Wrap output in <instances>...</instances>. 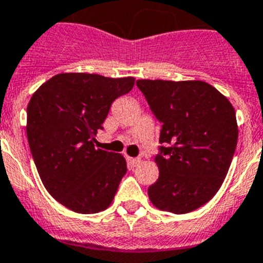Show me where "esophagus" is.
<instances>
[{"mask_svg": "<svg viewBox=\"0 0 263 263\" xmlns=\"http://www.w3.org/2000/svg\"><path fill=\"white\" fill-rule=\"evenodd\" d=\"M139 163H140V159H136V157H128L129 166H136Z\"/></svg>", "mask_w": 263, "mask_h": 263, "instance_id": "esophagus-1", "label": "esophagus"}]
</instances>
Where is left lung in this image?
Instances as JSON below:
<instances>
[{
	"instance_id": "obj_1",
	"label": "left lung",
	"mask_w": 263,
	"mask_h": 263,
	"mask_svg": "<svg viewBox=\"0 0 263 263\" xmlns=\"http://www.w3.org/2000/svg\"><path fill=\"white\" fill-rule=\"evenodd\" d=\"M161 123L159 179L148 188L151 202L175 214L193 212L216 195L237 147L232 103L202 81H136Z\"/></svg>"
}]
</instances>
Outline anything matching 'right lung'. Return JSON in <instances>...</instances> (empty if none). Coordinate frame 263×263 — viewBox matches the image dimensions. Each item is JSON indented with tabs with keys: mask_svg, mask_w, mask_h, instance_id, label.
<instances>
[{
	"mask_svg": "<svg viewBox=\"0 0 263 263\" xmlns=\"http://www.w3.org/2000/svg\"><path fill=\"white\" fill-rule=\"evenodd\" d=\"M135 78L87 72L52 77L27 104L26 134L43 185L58 202L82 214L111 205L127 163L120 154L93 147L98 129L116 98Z\"/></svg>",
	"mask_w": 263,
	"mask_h": 263,
	"instance_id": "add662e5",
	"label": "right lung"
}]
</instances>
